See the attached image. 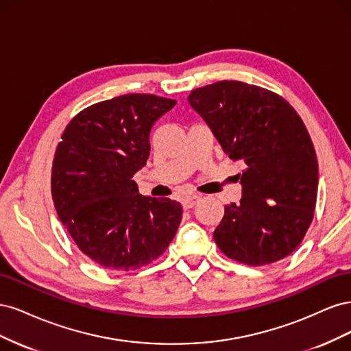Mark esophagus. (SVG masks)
<instances>
[{"mask_svg": "<svg viewBox=\"0 0 351 351\" xmlns=\"http://www.w3.org/2000/svg\"><path fill=\"white\" fill-rule=\"evenodd\" d=\"M199 200H200V196H197V195H190V196L183 197L182 205H183L184 209H190V208H193Z\"/></svg>", "mask_w": 351, "mask_h": 351, "instance_id": "obj_1", "label": "esophagus"}]
</instances>
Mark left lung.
<instances>
[{
    "label": "left lung",
    "mask_w": 351,
    "mask_h": 351,
    "mask_svg": "<svg viewBox=\"0 0 351 351\" xmlns=\"http://www.w3.org/2000/svg\"><path fill=\"white\" fill-rule=\"evenodd\" d=\"M189 104L222 151L244 165L240 204L226 206L217 246L252 267L289 256L313 219L319 177L300 115L280 95L237 80L197 88Z\"/></svg>",
    "instance_id": "8db88e82"
}]
</instances>
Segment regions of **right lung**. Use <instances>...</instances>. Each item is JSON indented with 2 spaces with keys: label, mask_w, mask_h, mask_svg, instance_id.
<instances>
[{
  "label": "right lung",
  "mask_w": 351,
  "mask_h": 351,
  "mask_svg": "<svg viewBox=\"0 0 351 351\" xmlns=\"http://www.w3.org/2000/svg\"><path fill=\"white\" fill-rule=\"evenodd\" d=\"M176 104L149 93L121 95L80 111L61 136L52 200L77 247L104 268L146 267L176 236L182 205L142 196L133 180L149 158L152 125Z\"/></svg>",
  "instance_id": "right-lung-1"
}]
</instances>
